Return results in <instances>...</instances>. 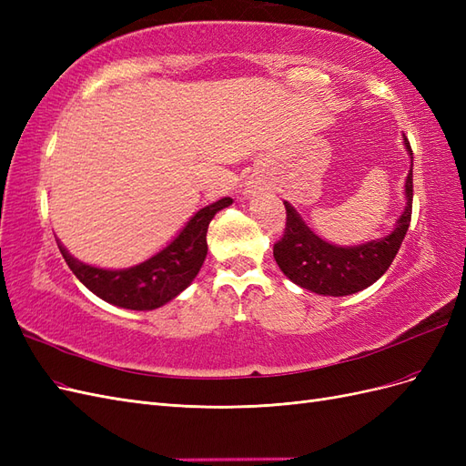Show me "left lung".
Masks as SVG:
<instances>
[{
    "mask_svg": "<svg viewBox=\"0 0 466 466\" xmlns=\"http://www.w3.org/2000/svg\"><path fill=\"white\" fill-rule=\"evenodd\" d=\"M406 149L410 151V142L404 137ZM414 159V157H412ZM412 168L406 178V209L399 219L397 229L380 241H371L360 247H334L319 238L295 209L286 206V228L279 241L274 243V258L293 284L319 295H334L342 298L370 288L387 272V268L397 257L404 241L408 225L412 219Z\"/></svg>",
    "mask_w": 466,
    "mask_h": 466,
    "instance_id": "obj_1",
    "label": "left lung"
}]
</instances>
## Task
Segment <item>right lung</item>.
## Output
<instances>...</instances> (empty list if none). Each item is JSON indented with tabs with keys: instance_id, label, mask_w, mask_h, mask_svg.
<instances>
[{
	"instance_id": "1",
	"label": "right lung",
	"mask_w": 466,
	"mask_h": 466,
	"mask_svg": "<svg viewBox=\"0 0 466 466\" xmlns=\"http://www.w3.org/2000/svg\"><path fill=\"white\" fill-rule=\"evenodd\" d=\"M231 202V198H221L202 208L171 245L128 270H103L87 266L69 257L64 247H58L69 270L98 298L132 311H151L175 299L190 286L208 255V225L219 209L228 208Z\"/></svg>"
}]
</instances>
